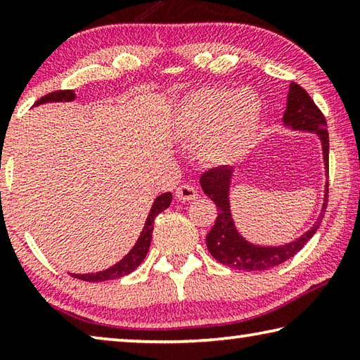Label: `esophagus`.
Returning a JSON list of instances; mask_svg holds the SVG:
<instances>
[{"mask_svg": "<svg viewBox=\"0 0 360 360\" xmlns=\"http://www.w3.org/2000/svg\"><path fill=\"white\" fill-rule=\"evenodd\" d=\"M176 198L181 200V202H193V200L198 198V192L192 186L182 184L176 188Z\"/></svg>", "mask_w": 360, "mask_h": 360, "instance_id": "1", "label": "esophagus"}]
</instances>
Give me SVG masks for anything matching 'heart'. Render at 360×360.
<instances>
[{
    "instance_id": "heart-1",
    "label": "heart",
    "mask_w": 360,
    "mask_h": 360,
    "mask_svg": "<svg viewBox=\"0 0 360 360\" xmlns=\"http://www.w3.org/2000/svg\"><path fill=\"white\" fill-rule=\"evenodd\" d=\"M262 117L259 95L251 89H202L176 108L173 131L181 141L198 143L208 165H229L251 149Z\"/></svg>"
}]
</instances>
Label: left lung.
Wrapping results in <instances>:
<instances>
[{"instance_id": "1", "label": "left lung", "mask_w": 360, "mask_h": 360, "mask_svg": "<svg viewBox=\"0 0 360 360\" xmlns=\"http://www.w3.org/2000/svg\"><path fill=\"white\" fill-rule=\"evenodd\" d=\"M283 127L292 131L311 133L319 138L322 160H324V173L328 178V133L327 122L322 112L314 105L300 85L295 82L289 84L288 101L283 115ZM233 167H219L203 173L200 178V186L203 192L216 203L217 219L214 227L206 235V248L217 262L235 270L246 271H264L283 264L300 251L307 243L313 238L324 217L328 198V181L324 184V202H322L319 216L316 217L313 227L302 233L290 243L278 246L255 245L248 241L236 229L230 205V187L233 181Z\"/></svg>"}]
</instances>
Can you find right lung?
Returning a JSON list of instances; mask_svg holds the SVG:
<instances>
[{
  "mask_svg": "<svg viewBox=\"0 0 360 360\" xmlns=\"http://www.w3.org/2000/svg\"><path fill=\"white\" fill-rule=\"evenodd\" d=\"M75 100H76V94L72 92V90H58V92H52L46 96H42V98H39L34 103V106L46 105V103H68V101H75ZM172 200H173V195L169 192L158 195V197L154 200V203H152V206H150L148 219H146V222H144L143 231L139 233L136 243L133 245L130 251L117 262V264H114L112 266H109L103 271L71 273V276L82 279V281H89V283H100V281H108V279H117V278H122L125 275H130L133 270H136V268L141 265V262L144 260L146 254H148V251H149L155 217L160 214V212L165 211L169 205H172Z\"/></svg>",
  "mask_w": 360,
  "mask_h": 360,
  "instance_id": "obj_1",
  "label": "right lung"
}]
</instances>
